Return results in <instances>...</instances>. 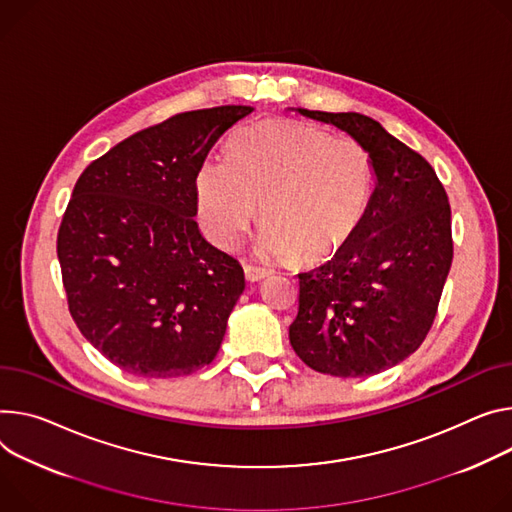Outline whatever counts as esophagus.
Listing matches in <instances>:
<instances>
[{
	"mask_svg": "<svg viewBox=\"0 0 512 512\" xmlns=\"http://www.w3.org/2000/svg\"><path fill=\"white\" fill-rule=\"evenodd\" d=\"M265 277H267V271H263L259 267H253V265H245V280L249 284H257V282L265 280Z\"/></svg>",
	"mask_w": 512,
	"mask_h": 512,
	"instance_id": "34e87169",
	"label": "esophagus"
}]
</instances>
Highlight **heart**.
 <instances>
[{
	"label": "heart",
	"mask_w": 512,
	"mask_h": 512,
	"mask_svg": "<svg viewBox=\"0 0 512 512\" xmlns=\"http://www.w3.org/2000/svg\"><path fill=\"white\" fill-rule=\"evenodd\" d=\"M374 192L369 153L351 136L277 120L243 128L228 159L208 157L196 177L198 222L222 249H235L261 204L255 255L265 263L296 253L310 261L343 247Z\"/></svg>",
	"instance_id": "b5f03b06"
}]
</instances>
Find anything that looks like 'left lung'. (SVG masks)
Masks as SVG:
<instances>
[{
	"label": "left lung",
	"mask_w": 512,
	"mask_h": 512,
	"mask_svg": "<svg viewBox=\"0 0 512 512\" xmlns=\"http://www.w3.org/2000/svg\"><path fill=\"white\" fill-rule=\"evenodd\" d=\"M296 112L361 143L376 188L353 237L329 261L298 273L290 343L320 374L367 378L404 361L431 329L453 259L449 200L427 159L374 118Z\"/></svg>",
	"instance_id": "left-lung-1"
}]
</instances>
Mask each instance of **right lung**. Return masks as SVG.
Segmentation results:
<instances>
[{
	"mask_svg": "<svg viewBox=\"0 0 512 512\" xmlns=\"http://www.w3.org/2000/svg\"><path fill=\"white\" fill-rule=\"evenodd\" d=\"M251 112L171 116L89 163L75 183L57 237L69 312L128 374L190 376L220 349L245 273L202 237L196 177L218 138Z\"/></svg>",
	"mask_w": 512,
	"mask_h": 512,
	"instance_id": "obj_1",
	"label": "right lung"
}]
</instances>
